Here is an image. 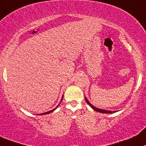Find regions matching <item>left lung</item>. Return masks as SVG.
Returning a JSON list of instances; mask_svg holds the SVG:
<instances>
[{
    "mask_svg": "<svg viewBox=\"0 0 146 146\" xmlns=\"http://www.w3.org/2000/svg\"><path fill=\"white\" fill-rule=\"evenodd\" d=\"M85 100H86V102L87 103H88V105L90 106V107H92V109H94V110L95 111H98V112H102V113H112V112H115V111H108V110H101V109H98V108H96V107H94L93 105H92V104H90V103H89V102H88V101L87 100V99H86V97H85Z\"/></svg>",
    "mask_w": 146,
    "mask_h": 146,
    "instance_id": "obj_1",
    "label": "left lung"
}]
</instances>
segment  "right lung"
I'll return each mask as SVG.
<instances>
[{"label": "right lung", "instance_id": "add662e5", "mask_svg": "<svg viewBox=\"0 0 146 146\" xmlns=\"http://www.w3.org/2000/svg\"><path fill=\"white\" fill-rule=\"evenodd\" d=\"M57 107H56V108H57ZM56 108H54V110H51V111H47V112H44V113H42V114H39V115H42V114H49V113H50V112H52V111H54V110H55V109H56Z\"/></svg>", "mask_w": 146, "mask_h": 146}]
</instances>
